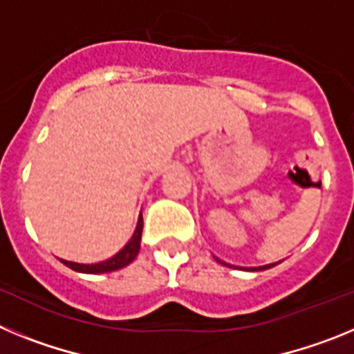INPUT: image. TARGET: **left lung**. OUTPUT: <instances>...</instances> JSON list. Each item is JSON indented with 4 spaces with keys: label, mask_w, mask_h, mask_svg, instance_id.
Wrapping results in <instances>:
<instances>
[{
    "label": "left lung",
    "mask_w": 354,
    "mask_h": 354,
    "mask_svg": "<svg viewBox=\"0 0 354 354\" xmlns=\"http://www.w3.org/2000/svg\"><path fill=\"white\" fill-rule=\"evenodd\" d=\"M214 259H216V261H218V262H220V264H225V262H223V261H220V259H218V257H214ZM225 266H227V264H225ZM228 266H230V264H228ZM273 266H277V264L259 266V268H252V270H250V271H262V270H270V268H273Z\"/></svg>",
    "instance_id": "obj_1"
}]
</instances>
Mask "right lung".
Listing matches in <instances>:
<instances>
[{
    "label": "right lung",
    "instance_id": "obj_1",
    "mask_svg": "<svg viewBox=\"0 0 354 354\" xmlns=\"http://www.w3.org/2000/svg\"><path fill=\"white\" fill-rule=\"evenodd\" d=\"M142 230H143V220L140 218L138 225H136V230H134V234H133V237L129 239V243H127V245L124 246V248H122L117 255H113L111 259H108V261L97 262V264H80V262L64 261V259H62V262H64L67 268H71V270H74V271H80V273H93V274L109 273V271H117V270H120V268H126V266L131 264V262L136 259V255H138L140 241H142Z\"/></svg>",
    "mask_w": 354,
    "mask_h": 354
}]
</instances>
